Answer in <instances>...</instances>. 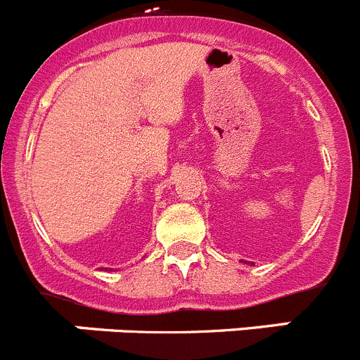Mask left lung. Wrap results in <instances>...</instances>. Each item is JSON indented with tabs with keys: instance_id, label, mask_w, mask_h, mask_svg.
I'll return each instance as SVG.
<instances>
[{
	"instance_id": "left-lung-1",
	"label": "left lung",
	"mask_w": 360,
	"mask_h": 360,
	"mask_svg": "<svg viewBox=\"0 0 360 360\" xmlns=\"http://www.w3.org/2000/svg\"><path fill=\"white\" fill-rule=\"evenodd\" d=\"M245 263H247V261H245Z\"/></svg>"
}]
</instances>
